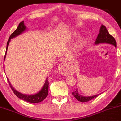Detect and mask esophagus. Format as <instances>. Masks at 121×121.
<instances>
[{
	"label": "esophagus",
	"mask_w": 121,
	"mask_h": 121,
	"mask_svg": "<svg viewBox=\"0 0 121 121\" xmlns=\"http://www.w3.org/2000/svg\"><path fill=\"white\" fill-rule=\"evenodd\" d=\"M58 71L60 73L63 75H67L69 73V68L66 63H62L60 65L58 66Z\"/></svg>",
	"instance_id": "esophagus-1"
}]
</instances>
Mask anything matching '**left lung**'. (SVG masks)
Segmentation results:
<instances>
[{"label": "left lung", "instance_id": "left-lung-1", "mask_svg": "<svg viewBox=\"0 0 121 121\" xmlns=\"http://www.w3.org/2000/svg\"><path fill=\"white\" fill-rule=\"evenodd\" d=\"M109 43L111 44L114 45L115 46H117V43H116L115 39L112 36L110 35L107 30V28L105 26L102 25L100 29L98 37H97L96 41L95 43L96 44H98L99 43ZM73 95L75 97L78 101H80L82 102H88V101H90V100L92 99L96 98L98 96V95H96L91 96V97H83L82 95H80L78 93L77 90L73 92L72 93Z\"/></svg>", "mask_w": 121, "mask_h": 121}]
</instances>
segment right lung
<instances>
[{"label":"right lung","mask_w":121,"mask_h":121,"mask_svg":"<svg viewBox=\"0 0 121 121\" xmlns=\"http://www.w3.org/2000/svg\"><path fill=\"white\" fill-rule=\"evenodd\" d=\"M25 29H26V27L24 24V21H22L19 23L17 28L16 29L15 31L11 34L9 38L8 43H7L6 51L5 56H4V60H5L6 55V52L8 48V45L9 44L10 41V39H12V38L16 37L17 36H18V35L22 33L23 31L25 30ZM8 82L9 84V85L10 86L11 89H12V91H13L14 94H15L18 98L22 99L24 100V101H27V102H31V103H39V102H40L42 101H43V100L46 98L47 95H48V84H49V82H48V78H47V79H46L44 85L43 87L42 88L41 91H40L39 92H38V93L36 94L30 95H29L23 94L17 92L16 90H14V89L12 87V85H11L10 84L9 80H8Z\"/></svg>","instance_id":"right-lung-1"}]
</instances>
